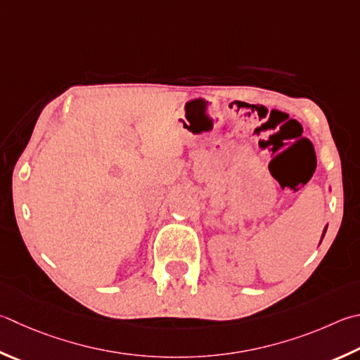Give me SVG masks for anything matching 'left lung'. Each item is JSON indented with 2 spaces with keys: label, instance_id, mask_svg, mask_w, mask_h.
Wrapping results in <instances>:
<instances>
[{
  "label": "left lung",
  "instance_id": "obj_1",
  "mask_svg": "<svg viewBox=\"0 0 360 360\" xmlns=\"http://www.w3.org/2000/svg\"><path fill=\"white\" fill-rule=\"evenodd\" d=\"M326 230H328V226L324 228V231H323V236H321V240H323V238H324V234H326Z\"/></svg>",
  "mask_w": 360,
  "mask_h": 360
}]
</instances>
